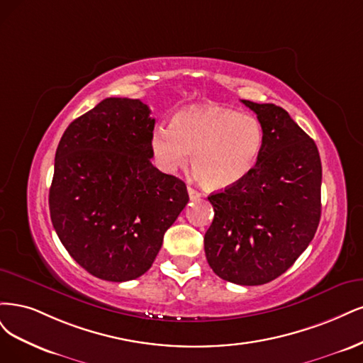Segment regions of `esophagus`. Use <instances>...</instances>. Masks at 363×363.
I'll use <instances>...</instances> for the list:
<instances>
[{
  "instance_id": "34e87169",
  "label": "esophagus",
  "mask_w": 363,
  "mask_h": 363,
  "mask_svg": "<svg viewBox=\"0 0 363 363\" xmlns=\"http://www.w3.org/2000/svg\"><path fill=\"white\" fill-rule=\"evenodd\" d=\"M189 196H190V199L191 201H199V199L202 197V194L199 193L197 190H194V189H191V186H189Z\"/></svg>"
}]
</instances>
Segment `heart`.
Returning <instances> with one entry per match:
<instances>
[{"label":"heart","mask_w":363,"mask_h":363,"mask_svg":"<svg viewBox=\"0 0 363 363\" xmlns=\"http://www.w3.org/2000/svg\"><path fill=\"white\" fill-rule=\"evenodd\" d=\"M258 118L214 104L191 105L173 116L170 125L150 133L149 149L160 170L174 173L191 154L194 177L205 189L220 191L240 184L258 164L264 149Z\"/></svg>","instance_id":"obj_1"}]
</instances>
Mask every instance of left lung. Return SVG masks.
Wrapping results in <instances>:
<instances>
[{"mask_svg": "<svg viewBox=\"0 0 363 363\" xmlns=\"http://www.w3.org/2000/svg\"><path fill=\"white\" fill-rule=\"evenodd\" d=\"M241 102L264 126V149L247 178L208 196L214 220L203 244L218 277L252 286L284 274L312 241L321 217V160L282 107Z\"/></svg>", "mask_w": 363, "mask_h": 363, "instance_id": "obj_1", "label": "left lung"}]
</instances>
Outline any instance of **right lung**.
I'll return each mask as SVG.
<instances>
[{
	"label": "right lung",
	"instance_id": "add662e5",
	"mask_svg": "<svg viewBox=\"0 0 363 363\" xmlns=\"http://www.w3.org/2000/svg\"><path fill=\"white\" fill-rule=\"evenodd\" d=\"M154 126L140 99L107 98L66 128L55 152L52 226L69 255L108 282L145 274L189 202L181 179L152 166Z\"/></svg>",
	"mask_w": 363,
	"mask_h": 363
}]
</instances>
